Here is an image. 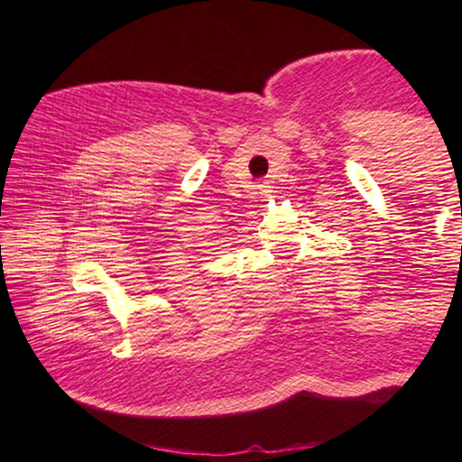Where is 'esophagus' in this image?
<instances>
[{
  "instance_id": "34e87169",
  "label": "esophagus",
  "mask_w": 462,
  "mask_h": 462,
  "mask_svg": "<svg viewBox=\"0 0 462 462\" xmlns=\"http://www.w3.org/2000/svg\"><path fill=\"white\" fill-rule=\"evenodd\" d=\"M259 193L263 195V198H269V193H271V185H269V181H261V185H259Z\"/></svg>"
}]
</instances>
